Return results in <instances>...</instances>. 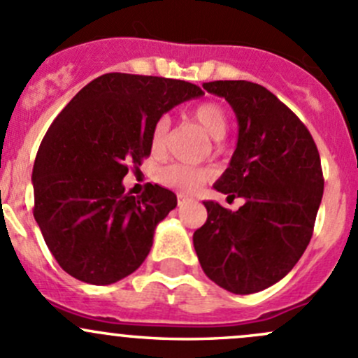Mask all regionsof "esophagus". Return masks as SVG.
<instances>
[{
  "mask_svg": "<svg viewBox=\"0 0 358 358\" xmlns=\"http://www.w3.org/2000/svg\"><path fill=\"white\" fill-rule=\"evenodd\" d=\"M187 203H191V198L184 196V194H178V205L179 206H184V205H187Z\"/></svg>",
  "mask_w": 358,
  "mask_h": 358,
  "instance_id": "obj_1",
  "label": "esophagus"
}]
</instances>
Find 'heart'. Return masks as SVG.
<instances>
[{"label": "heart", "instance_id": "heart-1", "mask_svg": "<svg viewBox=\"0 0 358 358\" xmlns=\"http://www.w3.org/2000/svg\"><path fill=\"white\" fill-rule=\"evenodd\" d=\"M189 119L205 129L206 134L213 139H222L229 127L227 112L222 105L215 101H203L191 108ZM169 132H171V119L167 115L158 117L150 136V146L155 155H164L167 150ZM210 171L198 167H187V165L172 164L158 172V179L164 186L172 187L179 193H196L201 186L210 179Z\"/></svg>", "mask_w": 358, "mask_h": 358}]
</instances>
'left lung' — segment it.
I'll use <instances>...</instances> for the list:
<instances>
[{
	"mask_svg": "<svg viewBox=\"0 0 358 358\" xmlns=\"http://www.w3.org/2000/svg\"><path fill=\"white\" fill-rule=\"evenodd\" d=\"M203 87L226 98L239 122L238 148L215 189L245 205L231 212L203 201L208 217L193 245L215 285L252 294L281 281L310 243L324 193L320 157L305 124L260 84L213 80Z\"/></svg>",
	"mask_w": 358,
	"mask_h": 358,
	"instance_id": "8db88e82",
	"label": "left lung"
}]
</instances>
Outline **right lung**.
<instances>
[{"instance_id": "right-lung-1", "label": "right lung", "mask_w": 358, "mask_h": 358, "mask_svg": "<svg viewBox=\"0 0 358 358\" xmlns=\"http://www.w3.org/2000/svg\"><path fill=\"white\" fill-rule=\"evenodd\" d=\"M201 94L186 80L112 72L91 80L58 113L36 155L32 213L67 274L105 286L145 262L155 227L178 198L157 184L132 196L122 179L152 153L158 117Z\"/></svg>"}]
</instances>
